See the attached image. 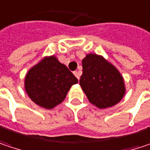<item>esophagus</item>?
<instances>
[{"label": "esophagus", "mask_w": 150, "mask_h": 150, "mask_svg": "<svg viewBox=\"0 0 150 150\" xmlns=\"http://www.w3.org/2000/svg\"><path fill=\"white\" fill-rule=\"evenodd\" d=\"M74 75H75V77H76L78 80L80 79V75H81V73H80L79 71H75V72H74Z\"/></svg>", "instance_id": "1"}]
</instances>
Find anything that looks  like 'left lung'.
I'll return each mask as SVG.
<instances>
[{"mask_svg":"<svg viewBox=\"0 0 150 150\" xmlns=\"http://www.w3.org/2000/svg\"><path fill=\"white\" fill-rule=\"evenodd\" d=\"M80 85L89 102L101 110L115 106L126 93L125 81L117 68L96 53L82 59Z\"/></svg>","mask_w":150,"mask_h":150,"instance_id":"8db88e82","label":"left lung"}]
</instances>
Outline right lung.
Wrapping results in <instances>:
<instances>
[{
    "label": "right lung",
    "mask_w": 150,
    "mask_h": 150,
    "mask_svg": "<svg viewBox=\"0 0 150 150\" xmlns=\"http://www.w3.org/2000/svg\"><path fill=\"white\" fill-rule=\"evenodd\" d=\"M78 80L55 55L46 56L26 73L24 89L32 101L41 108L52 110L66 98Z\"/></svg>",
    "instance_id": "add662e5"
}]
</instances>
